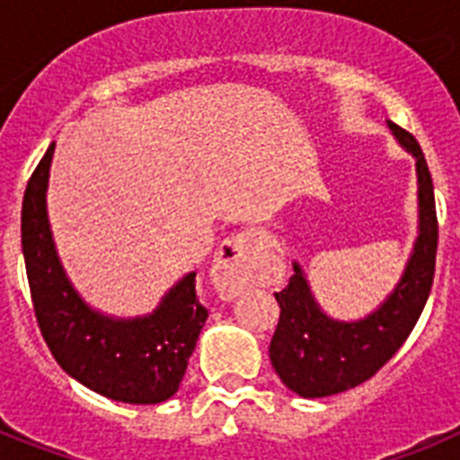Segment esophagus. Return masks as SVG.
<instances>
[{"mask_svg":"<svg viewBox=\"0 0 460 460\" xmlns=\"http://www.w3.org/2000/svg\"><path fill=\"white\" fill-rule=\"evenodd\" d=\"M265 243L267 237L260 230H243L223 242L214 260V280L226 295H239L253 283L258 255Z\"/></svg>","mask_w":460,"mask_h":460,"instance_id":"1","label":"esophagus"}]
</instances>
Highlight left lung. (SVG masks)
<instances>
[{"mask_svg":"<svg viewBox=\"0 0 460 460\" xmlns=\"http://www.w3.org/2000/svg\"><path fill=\"white\" fill-rule=\"evenodd\" d=\"M389 131L417 168L420 227L405 270L387 299L359 320H336L320 308L299 262L280 292L279 327L270 345L274 371L288 389L304 398H324L348 392L376 376L420 320L436 274L438 218L436 195L420 142L387 119Z\"/></svg>","mask_w":460,"mask_h":460,"instance_id":"8db88e82","label":"left lung"}]
</instances>
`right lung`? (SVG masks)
Instances as JSON below:
<instances>
[{"instance_id": "1", "label": "right lung", "mask_w": 460, "mask_h": 460, "mask_svg": "<svg viewBox=\"0 0 460 460\" xmlns=\"http://www.w3.org/2000/svg\"><path fill=\"white\" fill-rule=\"evenodd\" d=\"M55 145L40 158L22 200V255L40 334L71 377L112 401L164 403L180 389L207 320L189 271L147 315L115 318L89 306L66 276L48 218Z\"/></svg>"}]
</instances>
